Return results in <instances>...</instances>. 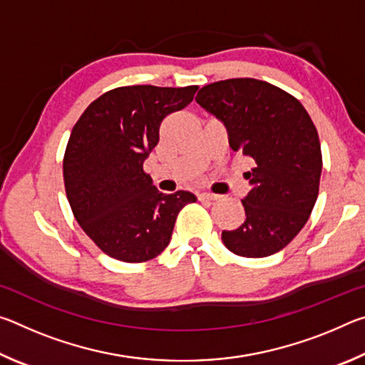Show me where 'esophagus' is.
Masks as SVG:
<instances>
[{"label": "esophagus", "mask_w": 365, "mask_h": 365, "mask_svg": "<svg viewBox=\"0 0 365 365\" xmlns=\"http://www.w3.org/2000/svg\"><path fill=\"white\" fill-rule=\"evenodd\" d=\"M200 200H207V201H217L220 200V195H214V193H200L197 195Z\"/></svg>", "instance_id": "1"}]
</instances>
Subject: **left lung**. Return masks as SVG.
<instances>
[{
  "mask_svg": "<svg viewBox=\"0 0 365 365\" xmlns=\"http://www.w3.org/2000/svg\"><path fill=\"white\" fill-rule=\"evenodd\" d=\"M196 103L224 122L232 150L256 163L246 172V219L222 242L243 257L275 255L301 232L319 195L322 153L311 117L294 96L256 78L202 86Z\"/></svg>",
  "mask_w": 365,
  "mask_h": 365,
  "instance_id": "left-lung-1",
  "label": "left lung"
}]
</instances>
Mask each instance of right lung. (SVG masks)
I'll list each match as a JSON object with an SVG mask.
<instances>
[{"mask_svg":"<svg viewBox=\"0 0 365 365\" xmlns=\"http://www.w3.org/2000/svg\"><path fill=\"white\" fill-rule=\"evenodd\" d=\"M197 86L133 85L101 95L73 125L64 154L66 195L78 225L108 256L143 262L170 243L190 191L164 195L143 172L159 127L193 101Z\"/></svg>","mask_w":365,"mask_h":365,"instance_id":"add662e5","label":"right lung"}]
</instances>
